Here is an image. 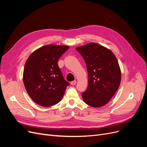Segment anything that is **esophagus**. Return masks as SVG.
<instances>
[{
    "label": "esophagus",
    "instance_id": "34e87169",
    "mask_svg": "<svg viewBox=\"0 0 147 147\" xmlns=\"http://www.w3.org/2000/svg\"><path fill=\"white\" fill-rule=\"evenodd\" d=\"M76 83H77L76 80H74V81L70 82V84H72V85H75V84H76Z\"/></svg>",
    "mask_w": 147,
    "mask_h": 147
}]
</instances>
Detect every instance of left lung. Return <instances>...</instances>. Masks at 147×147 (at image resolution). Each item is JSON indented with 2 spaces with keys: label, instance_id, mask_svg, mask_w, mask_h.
<instances>
[{
  "label": "left lung",
  "instance_id": "left-lung-1",
  "mask_svg": "<svg viewBox=\"0 0 147 147\" xmlns=\"http://www.w3.org/2000/svg\"><path fill=\"white\" fill-rule=\"evenodd\" d=\"M76 50L85 61L88 73V86L82 93L84 102L92 107L105 105L121 82V73L116 56L96 43L77 47Z\"/></svg>",
  "mask_w": 147,
  "mask_h": 147
}]
</instances>
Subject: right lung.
<instances>
[{
  "label": "right lung",
  "mask_w": 147,
  "mask_h": 147,
  "mask_svg": "<svg viewBox=\"0 0 147 147\" xmlns=\"http://www.w3.org/2000/svg\"><path fill=\"white\" fill-rule=\"evenodd\" d=\"M69 47L48 45L31 54L26 62L23 82L28 94L43 107L54 105L62 99L69 83L64 80L57 62Z\"/></svg>",
  "instance_id": "1"
}]
</instances>
